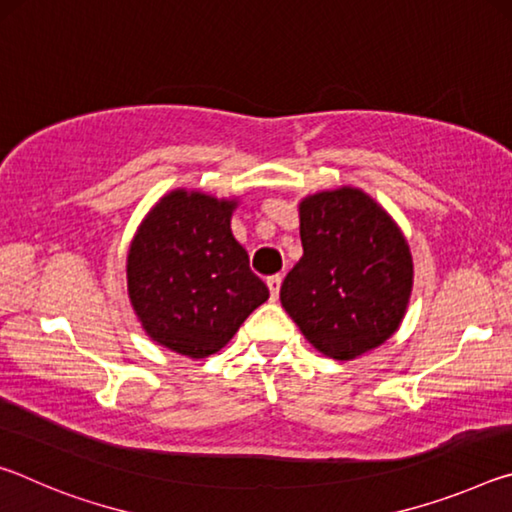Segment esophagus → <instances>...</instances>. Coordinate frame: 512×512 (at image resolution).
Segmentation results:
<instances>
[{
  "mask_svg": "<svg viewBox=\"0 0 512 512\" xmlns=\"http://www.w3.org/2000/svg\"><path fill=\"white\" fill-rule=\"evenodd\" d=\"M266 284H268V289H271V296L277 298V293H280V287H282V275L280 273L268 275L266 277Z\"/></svg>",
  "mask_w": 512,
  "mask_h": 512,
  "instance_id": "1",
  "label": "esophagus"
}]
</instances>
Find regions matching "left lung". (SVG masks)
Returning a JSON list of instances; mask_svg holds the SVG:
<instances>
[{
    "mask_svg": "<svg viewBox=\"0 0 512 512\" xmlns=\"http://www.w3.org/2000/svg\"><path fill=\"white\" fill-rule=\"evenodd\" d=\"M300 262L280 300L305 339L327 357H359L400 327L413 262L400 228L359 189L320 192L300 203Z\"/></svg>",
    "mask_w": 512,
    "mask_h": 512,
    "instance_id": "left-lung-1",
    "label": "left lung"
}]
</instances>
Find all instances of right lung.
<instances>
[{"instance_id": "add662e5", "label": "right lung", "mask_w": 512, "mask_h": 512, "mask_svg": "<svg viewBox=\"0 0 512 512\" xmlns=\"http://www.w3.org/2000/svg\"><path fill=\"white\" fill-rule=\"evenodd\" d=\"M235 205L171 192L146 216L128 253V296L142 327L185 357L219 352L268 300L230 230Z\"/></svg>"}]
</instances>
